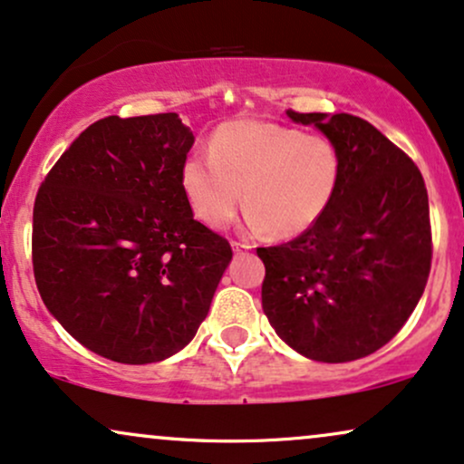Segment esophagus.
Masks as SVG:
<instances>
[{"mask_svg": "<svg viewBox=\"0 0 464 464\" xmlns=\"http://www.w3.org/2000/svg\"><path fill=\"white\" fill-rule=\"evenodd\" d=\"M232 249L237 251V254H241V251H247L249 245L247 243H241V241H232Z\"/></svg>", "mask_w": 464, "mask_h": 464, "instance_id": "esophagus-1", "label": "esophagus"}]
</instances>
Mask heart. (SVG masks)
<instances>
[{
  "label": "heart",
  "instance_id": "b5f03b06",
  "mask_svg": "<svg viewBox=\"0 0 464 464\" xmlns=\"http://www.w3.org/2000/svg\"><path fill=\"white\" fill-rule=\"evenodd\" d=\"M180 179L206 226H227L245 199L251 230L293 238L327 213L340 188L342 157L323 135L266 120H230L210 137L208 154L187 159Z\"/></svg>",
  "mask_w": 464,
  "mask_h": 464
}]
</instances>
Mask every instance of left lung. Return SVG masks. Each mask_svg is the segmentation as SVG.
Masks as SVG:
<instances>
[{
	"label": "left lung",
	"mask_w": 464,
	"mask_h": 464,
	"mask_svg": "<svg viewBox=\"0 0 464 464\" xmlns=\"http://www.w3.org/2000/svg\"><path fill=\"white\" fill-rule=\"evenodd\" d=\"M342 157L334 202L312 230L258 247L262 310L314 362L344 363L385 346L424 295L432 262L428 191L407 152L351 113H299Z\"/></svg>",
	"instance_id": "left-lung-1"
}]
</instances>
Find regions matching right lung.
<instances>
[{"instance_id": "1", "label": "right lung", "mask_w": 464, "mask_h": 464, "mask_svg": "<svg viewBox=\"0 0 464 464\" xmlns=\"http://www.w3.org/2000/svg\"><path fill=\"white\" fill-rule=\"evenodd\" d=\"M193 141L176 113L107 116L38 188V293L74 340L111 362L154 363L185 348L232 260L182 188Z\"/></svg>"}]
</instances>
